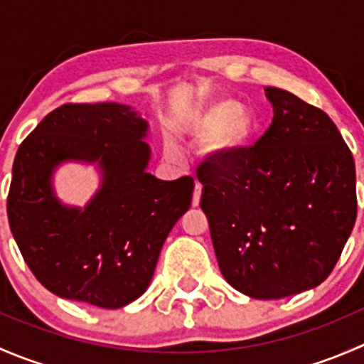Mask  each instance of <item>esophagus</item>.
Here are the masks:
<instances>
[{
    "label": "esophagus",
    "instance_id": "1",
    "mask_svg": "<svg viewBox=\"0 0 364 364\" xmlns=\"http://www.w3.org/2000/svg\"><path fill=\"white\" fill-rule=\"evenodd\" d=\"M200 196H203V186H200L199 183H196V190H193V199H192V204L196 205V208L200 203Z\"/></svg>",
    "mask_w": 364,
    "mask_h": 364
}]
</instances>
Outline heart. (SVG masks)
<instances>
[{
    "instance_id": "b5f03b06",
    "label": "heart",
    "mask_w": 364,
    "mask_h": 364,
    "mask_svg": "<svg viewBox=\"0 0 364 364\" xmlns=\"http://www.w3.org/2000/svg\"><path fill=\"white\" fill-rule=\"evenodd\" d=\"M260 117L252 109L241 107L232 98H220L199 109L186 121V134L196 144H213L218 160H234L257 141ZM174 155V148H168Z\"/></svg>"
}]
</instances>
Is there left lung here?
<instances>
[{
	"label": "left lung",
	"mask_w": 364,
	"mask_h": 364,
	"mask_svg": "<svg viewBox=\"0 0 364 364\" xmlns=\"http://www.w3.org/2000/svg\"><path fill=\"white\" fill-rule=\"evenodd\" d=\"M273 123L234 160L200 165L223 278L253 299L321 285L355 223V165L331 117L280 87H266Z\"/></svg>",
	"instance_id": "left-lung-1"
}]
</instances>
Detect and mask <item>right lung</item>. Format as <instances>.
Masks as SVG:
<instances>
[{
  "instance_id": "add662e5",
  "label": "right lung",
  "mask_w": 364,
  "mask_h": 364,
  "mask_svg": "<svg viewBox=\"0 0 364 364\" xmlns=\"http://www.w3.org/2000/svg\"><path fill=\"white\" fill-rule=\"evenodd\" d=\"M148 127L130 105L65 104L19 146L6 200L10 230L53 294L114 310L148 289L196 186L190 176L161 181L146 171ZM65 161L101 171V188L84 208L63 205L53 192V171Z\"/></svg>"
}]
</instances>
